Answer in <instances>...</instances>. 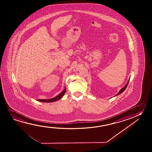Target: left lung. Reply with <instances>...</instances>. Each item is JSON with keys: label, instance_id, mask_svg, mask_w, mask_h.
<instances>
[{"label": "left lung", "instance_id": "left-lung-1", "mask_svg": "<svg viewBox=\"0 0 152 152\" xmlns=\"http://www.w3.org/2000/svg\"><path fill=\"white\" fill-rule=\"evenodd\" d=\"M129 80H128V82L127 83V84H126V85L124 86V87H123V88H121V90H120L119 92H118V94H117L115 95V96H117V95H119L120 94H121L122 92H124V90H126V88H127V85H128V83H129Z\"/></svg>", "mask_w": 152, "mask_h": 152}]
</instances>
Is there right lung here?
<instances>
[{
  "instance_id": "1",
  "label": "right lung",
  "mask_w": 152,
  "mask_h": 152,
  "mask_svg": "<svg viewBox=\"0 0 152 152\" xmlns=\"http://www.w3.org/2000/svg\"><path fill=\"white\" fill-rule=\"evenodd\" d=\"M66 91V88L65 87V89L64 90V91L61 93H60L58 95L56 96V97H53L52 99H46V100L45 99H38L37 101L42 102H53L57 101L58 100H60L61 98L63 97V96L65 94Z\"/></svg>"
}]
</instances>
